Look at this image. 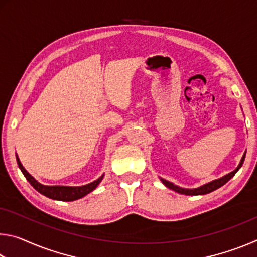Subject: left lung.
Instances as JSON below:
<instances>
[{"mask_svg":"<svg viewBox=\"0 0 257 257\" xmlns=\"http://www.w3.org/2000/svg\"><path fill=\"white\" fill-rule=\"evenodd\" d=\"M245 155H246V153L243 154L242 159H241V161H240V163H239V165L237 167L236 170H233L232 172L228 173L227 176L220 178V179H216V180H213V181H211V182H208V184L204 185V186H202V187H199V188H195V189H185V188H180V187L173 185V184H171V182H169V181L164 180V179H161V180H162L163 184H164L165 186H167L168 188L175 190V191H177V193H179V194H184V195H205V194L211 193V191H213V190L220 188V187L223 186L224 184H227V182H228L230 179H231V178H232L234 175H236V172L239 170V169H240V167H241L242 163H243V160H245Z\"/></svg>","mask_w":257,"mask_h":257,"instance_id":"obj_1","label":"left lung"}]
</instances>
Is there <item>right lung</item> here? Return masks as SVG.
Here are the masks:
<instances>
[{
    "mask_svg": "<svg viewBox=\"0 0 257 257\" xmlns=\"http://www.w3.org/2000/svg\"><path fill=\"white\" fill-rule=\"evenodd\" d=\"M17 163H18L21 172L24 173L26 179L29 181V184L32 185L38 193H41L44 196L56 199V201H62V202H71L76 201L78 198L84 197L85 195L89 194L90 191H93L96 188L97 185L102 181L103 176L99 177L97 180L90 182L88 185L80 186V187H68V186H44L36 181L34 178L26 171V169L23 167V164L20 163V160L17 156Z\"/></svg>",
    "mask_w": 257,
    "mask_h": 257,
    "instance_id": "obj_1",
    "label": "right lung"
}]
</instances>
